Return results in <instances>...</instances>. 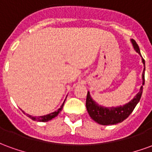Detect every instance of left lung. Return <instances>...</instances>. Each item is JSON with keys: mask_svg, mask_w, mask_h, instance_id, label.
Instances as JSON below:
<instances>
[{"mask_svg": "<svg viewBox=\"0 0 152 152\" xmlns=\"http://www.w3.org/2000/svg\"><path fill=\"white\" fill-rule=\"evenodd\" d=\"M131 43L133 45L134 50L141 55L139 47L136 43V41L131 39ZM142 63L144 65V70L142 72V86L145 83V60L142 58ZM142 86H141L139 92L137 93L134 99L126 104L120 107H106L101 105H99L95 101H94L90 96V94L88 91L87 98H86V108L88 111L89 116L94 121L102 125H110V124H116L124 121L129 115L132 113L137 106L138 102L140 101L142 94Z\"/></svg>", "mask_w": 152, "mask_h": 152, "instance_id": "8db88e82", "label": "left lung"}]
</instances>
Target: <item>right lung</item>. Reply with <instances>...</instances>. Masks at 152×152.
Masks as SVG:
<instances>
[{
    "label": "right lung",
    "mask_w": 152,
    "mask_h": 152,
    "mask_svg": "<svg viewBox=\"0 0 152 152\" xmlns=\"http://www.w3.org/2000/svg\"><path fill=\"white\" fill-rule=\"evenodd\" d=\"M64 102H65V101L63 102L62 106L60 107V108L58 109V111H55V112H52V113H50V114L48 115H41V116H32L31 115L28 114H27V115H28L29 118H31L32 121H40V122H46V121H50V120H52L53 118H54L55 116H57V115H58V113H59V112L62 111V109H63Z\"/></svg>",
    "instance_id": "add662e5"
}]
</instances>
